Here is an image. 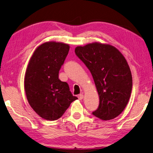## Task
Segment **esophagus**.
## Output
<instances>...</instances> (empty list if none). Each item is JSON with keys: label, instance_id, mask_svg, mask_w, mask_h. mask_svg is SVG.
I'll list each match as a JSON object with an SVG mask.
<instances>
[{"label": "esophagus", "instance_id": "34e87169", "mask_svg": "<svg viewBox=\"0 0 153 153\" xmlns=\"http://www.w3.org/2000/svg\"><path fill=\"white\" fill-rule=\"evenodd\" d=\"M77 98H79V100H82L83 98H84V95H83L82 94H79L78 96H77Z\"/></svg>", "mask_w": 153, "mask_h": 153}]
</instances>
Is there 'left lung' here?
I'll list each match as a JSON object with an SVG mask.
<instances>
[{
	"label": "left lung",
	"instance_id": "left-lung-1",
	"mask_svg": "<svg viewBox=\"0 0 153 153\" xmlns=\"http://www.w3.org/2000/svg\"><path fill=\"white\" fill-rule=\"evenodd\" d=\"M75 53L94 79L99 105L92 115L102 120L117 117L126 108L132 88L130 69L117 48L100 43L77 46Z\"/></svg>",
	"mask_w": 153,
	"mask_h": 153
}]
</instances>
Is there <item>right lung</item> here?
<instances>
[{
  "label": "right lung",
  "instance_id": "1",
  "mask_svg": "<svg viewBox=\"0 0 153 153\" xmlns=\"http://www.w3.org/2000/svg\"><path fill=\"white\" fill-rule=\"evenodd\" d=\"M69 51L67 44L48 42L36 48L25 72L24 87L30 105L41 117L60 118L77 99L67 82L59 79V71Z\"/></svg>",
  "mask_w": 153,
  "mask_h": 153
}]
</instances>
